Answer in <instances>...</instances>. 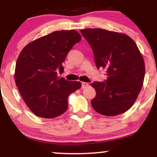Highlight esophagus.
I'll list each match as a JSON object with an SVG mask.
<instances>
[{
	"mask_svg": "<svg viewBox=\"0 0 157 157\" xmlns=\"http://www.w3.org/2000/svg\"><path fill=\"white\" fill-rule=\"evenodd\" d=\"M88 86H89V83H88V82H82V86H81V88H82V89H85V88L87 87Z\"/></svg>",
	"mask_w": 157,
	"mask_h": 157,
	"instance_id": "1",
	"label": "esophagus"
}]
</instances>
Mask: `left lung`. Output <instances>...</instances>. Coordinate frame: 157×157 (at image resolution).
Returning <instances> with one entry per match:
<instances>
[{"label": "left lung", "mask_w": 157, "mask_h": 157, "mask_svg": "<svg viewBox=\"0 0 157 157\" xmlns=\"http://www.w3.org/2000/svg\"><path fill=\"white\" fill-rule=\"evenodd\" d=\"M80 32L92 48L97 68L107 70V80L90 84L96 91L93 109L109 117L125 112L136 101L145 77V63L137 46L130 37L118 32L102 29Z\"/></svg>", "instance_id": "8db88e82"}]
</instances>
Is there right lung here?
Listing matches in <instances>:
<instances>
[{"label":"right lung","mask_w":157,"mask_h":157,"mask_svg":"<svg viewBox=\"0 0 157 157\" xmlns=\"http://www.w3.org/2000/svg\"><path fill=\"white\" fill-rule=\"evenodd\" d=\"M80 40L75 30L56 31L29 43L20 53L15 83L25 103L37 117L52 119L63 114L68 109L70 94L82 86L57 75V70L63 73L66 55Z\"/></svg>","instance_id":"add662e5"}]
</instances>
